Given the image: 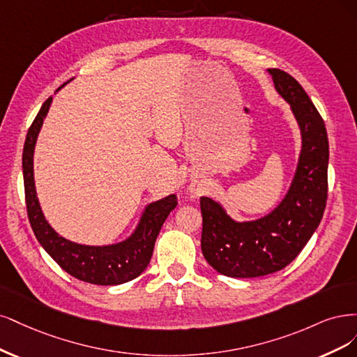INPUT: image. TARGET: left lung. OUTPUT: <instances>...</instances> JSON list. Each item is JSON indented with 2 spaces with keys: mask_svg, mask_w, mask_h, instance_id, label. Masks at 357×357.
Returning <instances> with one entry per match:
<instances>
[{
  "mask_svg": "<svg viewBox=\"0 0 357 357\" xmlns=\"http://www.w3.org/2000/svg\"><path fill=\"white\" fill-rule=\"evenodd\" d=\"M274 87L289 102L303 137L294 181L278 208L257 221L236 222L220 203L200 199L202 252L228 278H259L291 264L313 236L328 199L329 144L325 121L301 84L270 68Z\"/></svg>",
  "mask_w": 357,
  "mask_h": 357,
  "instance_id": "1",
  "label": "left lung"
}]
</instances>
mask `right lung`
I'll use <instances>...</instances> for the list:
<instances>
[{"label":"right lung","mask_w":357,"mask_h":357,"mask_svg":"<svg viewBox=\"0 0 357 357\" xmlns=\"http://www.w3.org/2000/svg\"><path fill=\"white\" fill-rule=\"evenodd\" d=\"M50 103L52 98L43 103L36 120L32 121L24 145V155H22L26 211L32 231L44 250L73 278L102 286L130 282L136 279L151 261L160 229L169 213L178 204L176 195L170 194L162 200L148 204L135 233L117 245L86 246L74 243L57 234L45 221L37 199L36 183H33V149H36L37 136L47 116Z\"/></svg>","instance_id":"obj_1"}]
</instances>
